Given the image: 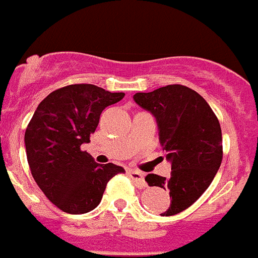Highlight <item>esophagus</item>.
I'll return each instance as SVG.
<instances>
[{
	"label": "esophagus",
	"mask_w": 258,
	"mask_h": 258,
	"mask_svg": "<svg viewBox=\"0 0 258 258\" xmlns=\"http://www.w3.org/2000/svg\"><path fill=\"white\" fill-rule=\"evenodd\" d=\"M129 175H131V178L133 179V181H136L140 186H146L145 174H143L142 172H138V170H131V172H129Z\"/></svg>",
	"instance_id": "34e87169"
}]
</instances>
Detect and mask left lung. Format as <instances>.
<instances>
[{
    "mask_svg": "<svg viewBox=\"0 0 258 258\" xmlns=\"http://www.w3.org/2000/svg\"><path fill=\"white\" fill-rule=\"evenodd\" d=\"M133 98L156 118L160 145L172 163L169 178L149 174L145 179L169 191L170 206L161 216H174L202 197L220 169V121L206 99L187 86L166 85Z\"/></svg>",
    "mask_w": 258,
    "mask_h": 258,
    "instance_id": "1",
    "label": "left lung"
}]
</instances>
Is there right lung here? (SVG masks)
I'll return each mask as SVG.
<instances>
[{"instance_id": "obj_1", "label": "right lung", "mask_w": 258, "mask_h": 258, "mask_svg": "<svg viewBox=\"0 0 258 258\" xmlns=\"http://www.w3.org/2000/svg\"><path fill=\"white\" fill-rule=\"evenodd\" d=\"M124 95L92 84H75L50 93L32 116L24 134L29 169L38 187L60 211H93L109 179L125 172L112 163L97 164L81 150L83 143L90 142L102 111Z\"/></svg>"}]
</instances>
